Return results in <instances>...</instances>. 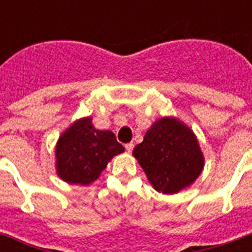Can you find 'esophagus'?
I'll return each instance as SVG.
<instances>
[{
	"instance_id": "obj_1",
	"label": "esophagus",
	"mask_w": 252,
	"mask_h": 252,
	"mask_svg": "<svg viewBox=\"0 0 252 252\" xmlns=\"http://www.w3.org/2000/svg\"><path fill=\"white\" fill-rule=\"evenodd\" d=\"M133 148H134L133 142H128V144H126V152H128V153H130V152L133 150Z\"/></svg>"
}]
</instances>
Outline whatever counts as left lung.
I'll return each instance as SVG.
<instances>
[{
	"instance_id": "1",
	"label": "left lung",
	"mask_w": 252,
	"mask_h": 252,
	"mask_svg": "<svg viewBox=\"0 0 252 252\" xmlns=\"http://www.w3.org/2000/svg\"><path fill=\"white\" fill-rule=\"evenodd\" d=\"M133 156L154 189L166 195L189 187L204 168L195 133L175 118H162L150 126Z\"/></svg>"
}]
</instances>
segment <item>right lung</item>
<instances>
[{"instance_id": "obj_1", "label": "right lung", "mask_w": 252, "mask_h": 252, "mask_svg": "<svg viewBox=\"0 0 252 252\" xmlns=\"http://www.w3.org/2000/svg\"><path fill=\"white\" fill-rule=\"evenodd\" d=\"M124 152L111 130L96 129L91 118L77 120L61 134L56 145V171L70 184L89 186L107 163Z\"/></svg>"}]
</instances>
